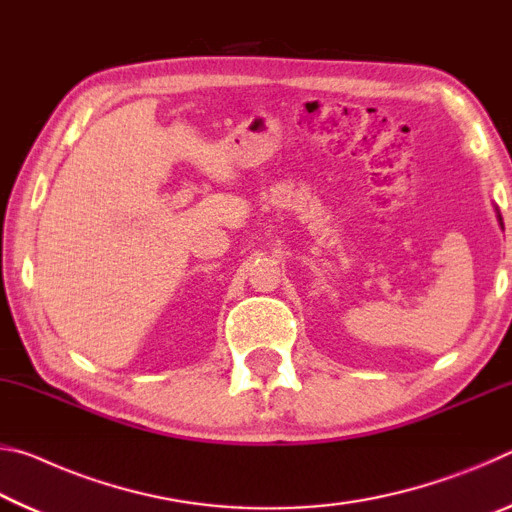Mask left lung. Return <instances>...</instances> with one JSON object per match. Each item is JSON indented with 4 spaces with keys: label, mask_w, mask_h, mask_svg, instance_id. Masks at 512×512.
Listing matches in <instances>:
<instances>
[{
    "label": "left lung",
    "mask_w": 512,
    "mask_h": 512,
    "mask_svg": "<svg viewBox=\"0 0 512 512\" xmlns=\"http://www.w3.org/2000/svg\"><path fill=\"white\" fill-rule=\"evenodd\" d=\"M499 221H501V216H499Z\"/></svg>",
    "instance_id": "obj_1"
}]
</instances>
